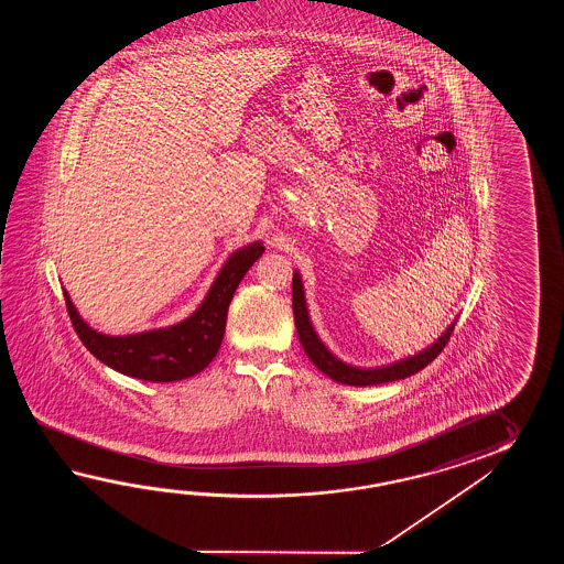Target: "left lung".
<instances>
[{"mask_svg": "<svg viewBox=\"0 0 564 564\" xmlns=\"http://www.w3.org/2000/svg\"><path fill=\"white\" fill-rule=\"evenodd\" d=\"M292 308H294V323H296L300 345L304 347V352L314 362V367L321 369L326 377H330L336 383L350 384V387L391 383V381L408 379L411 375L420 372L444 350L445 343L449 340L452 330L456 326V321H454L445 328L442 336H437L435 343L423 348L420 352L411 355V357L389 362V365H381V367H355V365H348L345 360L338 359L335 352L324 345L323 338L316 333V328H314L311 321V314H308L304 284H302L299 270H294V276H292Z\"/></svg>", "mask_w": 564, "mask_h": 564, "instance_id": "8db88e82", "label": "left lung"}]
</instances>
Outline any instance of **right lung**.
<instances>
[{
  "mask_svg": "<svg viewBox=\"0 0 564 564\" xmlns=\"http://www.w3.org/2000/svg\"><path fill=\"white\" fill-rule=\"evenodd\" d=\"M264 250L262 241H252L229 253L202 304L187 318L171 326L132 335L98 333L76 311L70 294L64 288L74 330L96 359L127 377L151 383L189 379L216 359L226 333L229 302L236 294V288L240 286L241 278L246 276Z\"/></svg>",
  "mask_w": 564,
  "mask_h": 564,
  "instance_id": "obj_1",
  "label": "right lung"
}]
</instances>
